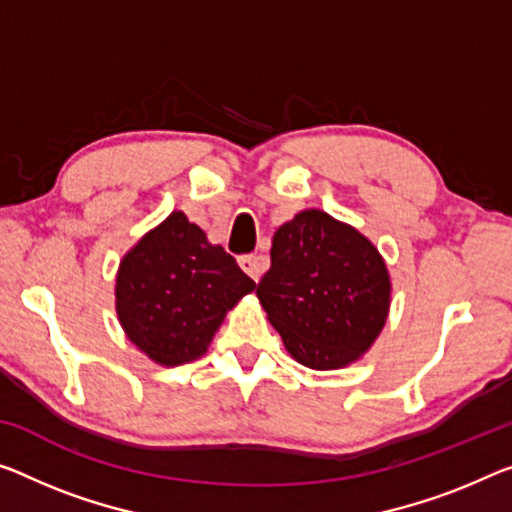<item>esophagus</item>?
Wrapping results in <instances>:
<instances>
[{
  "instance_id": "34e87169",
  "label": "esophagus",
  "mask_w": 512,
  "mask_h": 512,
  "mask_svg": "<svg viewBox=\"0 0 512 512\" xmlns=\"http://www.w3.org/2000/svg\"><path fill=\"white\" fill-rule=\"evenodd\" d=\"M240 267L245 270L251 279L261 281L263 272L267 270V258L263 254H249V256H240Z\"/></svg>"
}]
</instances>
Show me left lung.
I'll list each match as a JSON object with an SVG mask.
<instances>
[{
    "label": "left lung",
    "mask_w": 512,
    "mask_h": 512,
    "mask_svg": "<svg viewBox=\"0 0 512 512\" xmlns=\"http://www.w3.org/2000/svg\"><path fill=\"white\" fill-rule=\"evenodd\" d=\"M256 288L283 348L313 371H336L371 350L391 306V277L355 226L309 208L279 226Z\"/></svg>",
    "instance_id": "8db88e82"
}]
</instances>
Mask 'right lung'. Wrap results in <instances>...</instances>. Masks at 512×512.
I'll return each mask as SVG.
<instances>
[{"mask_svg": "<svg viewBox=\"0 0 512 512\" xmlns=\"http://www.w3.org/2000/svg\"><path fill=\"white\" fill-rule=\"evenodd\" d=\"M254 288L222 245L174 210L121 258L116 316L139 352L171 368L206 355L226 313Z\"/></svg>", "mask_w": 512, "mask_h": 512, "instance_id": "1", "label": "right lung"}]
</instances>
